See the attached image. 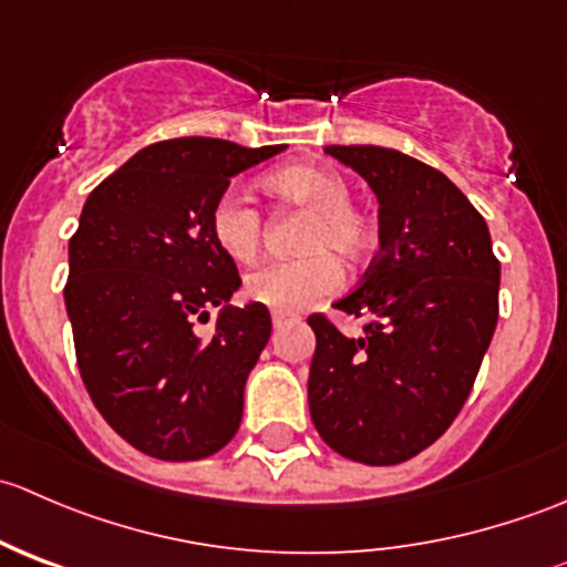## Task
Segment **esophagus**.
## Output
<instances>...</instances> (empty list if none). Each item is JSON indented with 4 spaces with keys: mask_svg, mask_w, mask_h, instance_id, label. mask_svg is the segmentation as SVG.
I'll return each instance as SVG.
<instances>
[{
    "mask_svg": "<svg viewBox=\"0 0 567 567\" xmlns=\"http://www.w3.org/2000/svg\"><path fill=\"white\" fill-rule=\"evenodd\" d=\"M274 329H285V326L290 323H299V318L296 316H285V312H274Z\"/></svg>",
    "mask_w": 567,
    "mask_h": 567,
    "instance_id": "34e87169",
    "label": "esophagus"
}]
</instances>
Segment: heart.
I'll use <instances>...</instances> for the list:
<instances>
[{"instance_id":"heart-1","label":"heart","mask_w":567,"mask_h":567,"mask_svg":"<svg viewBox=\"0 0 567 567\" xmlns=\"http://www.w3.org/2000/svg\"><path fill=\"white\" fill-rule=\"evenodd\" d=\"M262 188L290 205L312 210L305 233L310 255L296 260H268L247 277V296L274 312H299L342 282L337 249L346 257L362 255L370 247V219L351 205V188L334 169L312 164H290L262 177ZM210 236L216 247L238 262L257 255L262 241V216L241 194H221L210 208Z\"/></svg>"}]
</instances>
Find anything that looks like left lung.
<instances>
[{
	"label": "left lung",
	"mask_w": 567,
	"mask_h": 567,
	"mask_svg": "<svg viewBox=\"0 0 567 567\" xmlns=\"http://www.w3.org/2000/svg\"><path fill=\"white\" fill-rule=\"evenodd\" d=\"M379 197V244L337 310L346 337L310 316V414L334 453L392 466L431 447L458 416L499 318V260L466 194L439 169L375 145H329Z\"/></svg>",
	"instance_id": "left-lung-1"
}]
</instances>
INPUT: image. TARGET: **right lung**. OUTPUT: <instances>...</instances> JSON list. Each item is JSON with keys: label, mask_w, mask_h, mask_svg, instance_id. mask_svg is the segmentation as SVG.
Returning <instances> with one entry per match:
<instances>
[{"label": "right lung", "mask_w": 567, "mask_h": 567, "mask_svg": "<svg viewBox=\"0 0 567 567\" xmlns=\"http://www.w3.org/2000/svg\"><path fill=\"white\" fill-rule=\"evenodd\" d=\"M183 136L136 153L90 192L68 244L65 310L101 416L140 453L199 461L241 425L244 386L271 337L262 305L230 307L241 277L210 236L230 177L282 153ZM221 306L210 338L193 331Z\"/></svg>", "instance_id": "obj_1"}]
</instances>
